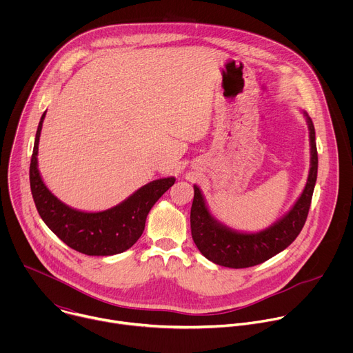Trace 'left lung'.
Returning a JSON list of instances; mask_svg holds the SVG:
<instances>
[{
    "instance_id": "8db88e82",
    "label": "left lung",
    "mask_w": 353,
    "mask_h": 353,
    "mask_svg": "<svg viewBox=\"0 0 353 353\" xmlns=\"http://www.w3.org/2000/svg\"><path fill=\"white\" fill-rule=\"evenodd\" d=\"M303 116L309 125L310 138V170L307 183L293 207L267 229L257 233H247L228 228L211 214L203 192L194 184V199L190 215L191 236L201 254L210 261L228 268L259 265L283 251L303 229L319 169L314 125L306 112H303Z\"/></svg>"
}]
</instances>
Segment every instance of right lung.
<instances>
[{"label":"right lung","mask_w":353,"mask_h":353,"mask_svg":"<svg viewBox=\"0 0 353 353\" xmlns=\"http://www.w3.org/2000/svg\"><path fill=\"white\" fill-rule=\"evenodd\" d=\"M46 112L34 138L29 169L30 190L43 222L67 245L86 256H114L128 250L141 237L146 216L157 201L174 184V177L150 181L123 203L106 211L86 212L68 207L44 184L39 168V139Z\"/></svg>","instance_id":"add662e5"}]
</instances>
